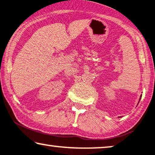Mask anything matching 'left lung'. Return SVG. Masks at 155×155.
Wrapping results in <instances>:
<instances>
[{
	"mask_svg": "<svg viewBox=\"0 0 155 155\" xmlns=\"http://www.w3.org/2000/svg\"><path fill=\"white\" fill-rule=\"evenodd\" d=\"M141 97H142V95L140 96V99H141Z\"/></svg>",
	"mask_w": 155,
	"mask_h": 155,
	"instance_id": "1",
	"label": "left lung"
}]
</instances>
